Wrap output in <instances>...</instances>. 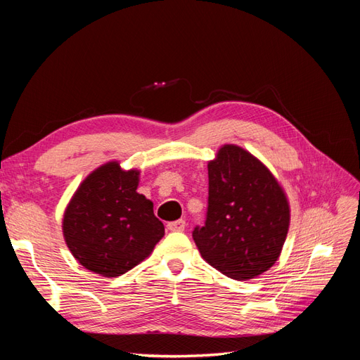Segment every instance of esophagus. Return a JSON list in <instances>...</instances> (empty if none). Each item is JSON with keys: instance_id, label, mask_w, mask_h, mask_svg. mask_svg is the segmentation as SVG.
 <instances>
[{"instance_id": "obj_1", "label": "esophagus", "mask_w": 360, "mask_h": 360, "mask_svg": "<svg viewBox=\"0 0 360 360\" xmlns=\"http://www.w3.org/2000/svg\"><path fill=\"white\" fill-rule=\"evenodd\" d=\"M184 226H186V222H184L183 219H179V221H172L168 224V230L169 231H183Z\"/></svg>"}]
</instances>
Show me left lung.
<instances>
[{"mask_svg":"<svg viewBox=\"0 0 360 360\" xmlns=\"http://www.w3.org/2000/svg\"><path fill=\"white\" fill-rule=\"evenodd\" d=\"M205 225L192 237L221 274L252 279L276 263L290 226V204L279 181L248 150L225 144L207 165Z\"/></svg>","mask_w":360,"mask_h":360,"instance_id":"left-lung-1","label":"left lung"}]
</instances>
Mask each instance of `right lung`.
<instances>
[{
    "instance_id": "1",
    "label": "right lung",
    "mask_w": 360,
    "mask_h": 360,
    "mask_svg": "<svg viewBox=\"0 0 360 360\" xmlns=\"http://www.w3.org/2000/svg\"><path fill=\"white\" fill-rule=\"evenodd\" d=\"M139 171L117 160L96 168L73 193L63 216V236L85 269L117 278L144 261L165 234L153 202L138 193Z\"/></svg>"
}]
</instances>
